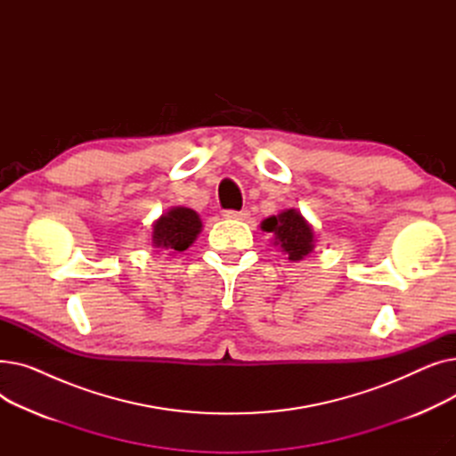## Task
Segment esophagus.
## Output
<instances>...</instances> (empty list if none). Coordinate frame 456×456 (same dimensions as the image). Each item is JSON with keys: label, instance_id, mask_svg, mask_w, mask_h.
<instances>
[{"label": "esophagus", "instance_id": "34e87169", "mask_svg": "<svg viewBox=\"0 0 456 456\" xmlns=\"http://www.w3.org/2000/svg\"><path fill=\"white\" fill-rule=\"evenodd\" d=\"M224 216L227 220H248L249 210L248 208H244V210H225Z\"/></svg>", "mask_w": 456, "mask_h": 456}]
</instances>
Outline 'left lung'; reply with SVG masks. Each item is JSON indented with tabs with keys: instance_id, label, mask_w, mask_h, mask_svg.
Instances as JSON below:
<instances>
[{
	"instance_id": "8db88e82",
	"label": "left lung",
	"mask_w": 456,
	"mask_h": 456,
	"mask_svg": "<svg viewBox=\"0 0 456 456\" xmlns=\"http://www.w3.org/2000/svg\"><path fill=\"white\" fill-rule=\"evenodd\" d=\"M262 231L273 234V244L289 255V260L297 262L314 251V231L303 214L296 208L282 210L277 216H270L260 224Z\"/></svg>"
}]
</instances>
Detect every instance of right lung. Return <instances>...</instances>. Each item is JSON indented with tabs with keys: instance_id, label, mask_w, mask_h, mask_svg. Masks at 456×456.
I'll use <instances>...</instances> for the list:
<instances>
[{
	"instance_id": "right-lung-1",
	"label": "right lung",
	"mask_w": 456,
	"mask_h": 456,
	"mask_svg": "<svg viewBox=\"0 0 456 456\" xmlns=\"http://www.w3.org/2000/svg\"><path fill=\"white\" fill-rule=\"evenodd\" d=\"M200 214L186 207H174L153 224V246L172 253L188 249L201 232Z\"/></svg>"
}]
</instances>
